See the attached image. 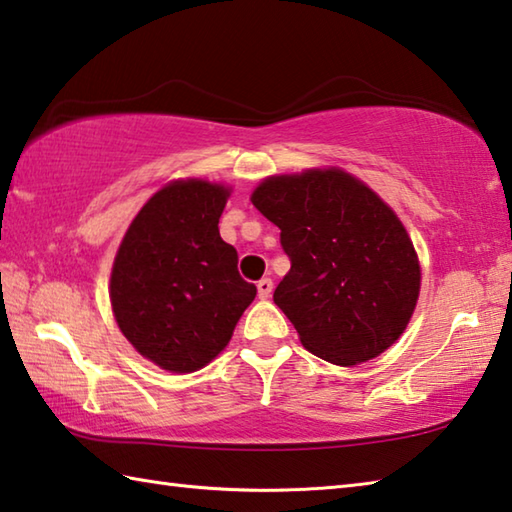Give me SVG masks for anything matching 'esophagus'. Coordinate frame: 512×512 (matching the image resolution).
I'll list each match as a JSON object with an SVG mask.
<instances>
[{
	"label": "esophagus",
	"mask_w": 512,
	"mask_h": 512,
	"mask_svg": "<svg viewBox=\"0 0 512 512\" xmlns=\"http://www.w3.org/2000/svg\"><path fill=\"white\" fill-rule=\"evenodd\" d=\"M257 293H259V297H262V300H268V297H271V293H273V280L262 277V280L257 282Z\"/></svg>",
	"instance_id": "esophagus-1"
}]
</instances>
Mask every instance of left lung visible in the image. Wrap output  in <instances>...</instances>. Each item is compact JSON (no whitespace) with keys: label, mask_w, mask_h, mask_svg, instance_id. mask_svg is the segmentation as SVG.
<instances>
[{"label":"left lung","mask_w":512,"mask_h":512,"mask_svg":"<svg viewBox=\"0 0 512 512\" xmlns=\"http://www.w3.org/2000/svg\"><path fill=\"white\" fill-rule=\"evenodd\" d=\"M253 206L282 230L291 271L273 300L313 356L351 367L394 345L414 313L421 268L376 192L342 170H309L266 179Z\"/></svg>","instance_id":"left-lung-1"}]
</instances>
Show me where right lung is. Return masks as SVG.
Masks as SVG:
<instances>
[{
  "mask_svg": "<svg viewBox=\"0 0 512 512\" xmlns=\"http://www.w3.org/2000/svg\"><path fill=\"white\" fill-rule=\"evenodd\" d=\"M228 194L197 179L165 185L132 221L111 271L120 331L176 374L208 365L257 295L237 271V250L219 235Z\"/></svg>",
  "mask_w": 512,
  "mask_h": 512,
  "instance_id": "add662e5",
  "label": "right lung"
}]
</instances>
